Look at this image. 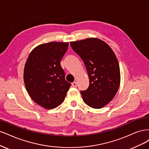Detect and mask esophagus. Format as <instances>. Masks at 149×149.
<instances>
[{
	"label": "esophagus",
	"instance_id": "34e87169",
	"mask_svg": "<svg viewBox=\"0 0 149 149\" xmlns=\"http://www.w3.org/2000/svg\"><path fill=\"white\" fill-rule=\"evenodd\" d=\"M77 85V84L76 81H74L73 83H72V87H76Z\"/></svg>",
	"mask_w": 149,
	"mask_h": 149
}]
</instances>
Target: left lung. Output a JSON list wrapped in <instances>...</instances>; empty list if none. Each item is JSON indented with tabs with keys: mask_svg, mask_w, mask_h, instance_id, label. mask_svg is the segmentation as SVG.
<instances>
[{
	"mask_svg": "<svg viewBox=\"0 0 149 149\" xmlns=\"http://www.w3.org/2000/svg\"><path fill=\"white\" fill-rule=\"evenodd\" d=\"M70 43L83 60L89 77L88 89L81 92L84 102L93 108L104 107L115 97L121 81L116 55L107 42L97 38Z\"/></svg>",
	"mask_w": 149,
	"mask_h": 149,
	"instance_id": "obj_1",
	"label": "left lung"
}]
</instances>
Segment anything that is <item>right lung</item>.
Listing matches in <instances>:
<instances>
[{
	"instance_id": "obj_1",
	"label": "right lung",
	"mask_w": 149,
	"mask_h": 149,
	"mask_svg": "<svg viewBox=\"0 0 149 149\" xmlns=\"http://www.w3.org/2000/svg\"><path fill=\"white\" fill-rule=\"evenodd\" d=\"M69 42H49L37 46L28 56L23 80L28 95L41 107L51 109L64 102L71 84L65 79L61 61Z\"/></svg>"
}]
</instances>
